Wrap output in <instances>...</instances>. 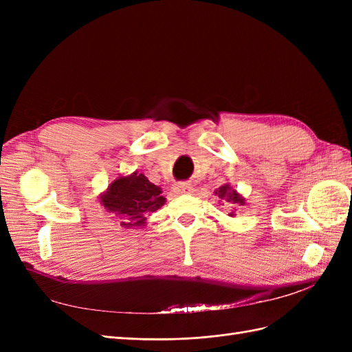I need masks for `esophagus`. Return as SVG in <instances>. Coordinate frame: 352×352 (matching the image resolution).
I'll list each match as a JSON object with an SVG mask.
<instances>
[{
    "mask_svg": "<svg viewBox=\"0 0 352 352\" xmlns=\"http://www.w3.org/2000/svg\"><path fill=\"white\" fill-rule=\"evenodd\" d=\"M175 189H176L177 194H188V192H190L192 186H190L189 184H176Z\"/></svg>",
    "mask_w": 352,
    "mask_h": 352,
    "instance_id": "34e87169",
    "label": "esophagus"
}]
</instances>
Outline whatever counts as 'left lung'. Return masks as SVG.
I'll use <instances>...</instances> for the list:
<instances>
[{
	"label": "left lung",
	"instance_id": "1",
	"mask_svg": "<svg viewBox=\"0 0 352 352\" xmlns=\"http://www.w3.org/2000/svg\"><path fill=\"white\" fill-rule=\"evenodd\" d=\"M219 198L221 199H226L228 202H230V204H239V206H243L245 204V199L236 192L235 189H233L230 185H223L220 186L219 189H216L214 192ZM229 216H235V211H230Z\"/></svg>",
	"mask_w": 352,
	"mask_h": 352
}]
</instances>
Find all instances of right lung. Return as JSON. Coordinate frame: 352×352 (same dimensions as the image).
<instances>
[{
    "label": "right lung",
    "mask_w": 352,
    "mask_h": 352,
    "mask_svg": "<svg viewBox=\"0 0 352 352\" xmlns=\"http://www.w3.org/2000/svg\"><path fill=\"white\" fill-rule=\"evenodd\" d=\"M101 204L109 212L123 219L122 228L145 226L146 214L162 207L166 198L162 195V188L151 184L142 173L117 177L100 197Z\"/></svg>",
    "instance_id": "1"
}]
</instances>
